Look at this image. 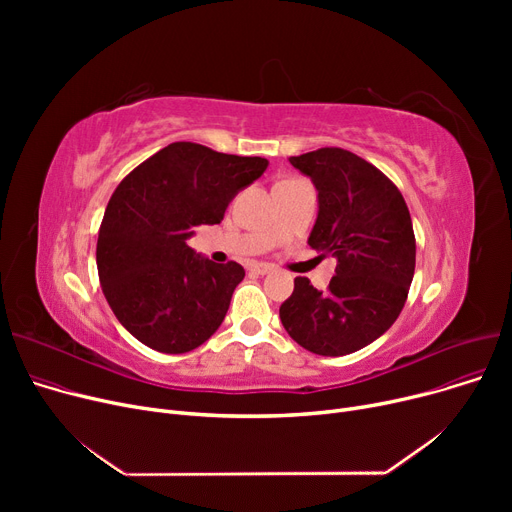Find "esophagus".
I'll return each instance as SVG.
<instances>
[{
  "mask_svg": "<svg viewBox=\"0 0 512 512\" xmlns=\"http://www.w3.org/2000/svg\"><path fill=\"white\" fill-rule=\"evenodd\" d=\"M249 272H253V274H257V276H265V274L272 272V267L267 265V263H251V265H249Z\"/></svg>",
  "mask_w": 512,
  "mask_h": 512,
  "instance_id": "esophagus-1",
  "label": "esophagus"
}]
</instances>
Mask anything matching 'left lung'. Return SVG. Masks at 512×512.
I'll return each instance as SVG.
<instances>
[{
    "instance_id": "8db88e82",
    "label": "left lung",
    "mask_w": 512,
    "mask_h": 512,
    "mask_svg": "<svg viewBox=\"0 0 512 512\" xmlns=\"http://www.w3.org/2000/svg\"><path fill=\"white\" fill-rule=\"evenodd\" d=\"M290 164L307 174L319 199L309 247L336 257L326 292L294 280L280 319L294 342L340 357L380 338L400 315L415 274V232L396 184L363 157L321 147Z\"/></svg>"
}]
</instances>
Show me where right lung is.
<instances>
[{
    "instance_id": "add662e5",
    "label": "right lung",
    "mask_w": 512,
    "mask_h": 512,
    "mask_svg": "<svg viewBox=\"0 0 512 512\" xmlns=\"http://www.w3.org/2000/svg\"><path fill=\"white\" fill-rule=\"evenodd\" d=\"M265 168L263 157L180 141L118 184L99 228L97 272L114 315L139 342L180 355L220 328L245 270L195 255L186 240L195 226L220 224Z\"/></svg>"
}]
</instances>
